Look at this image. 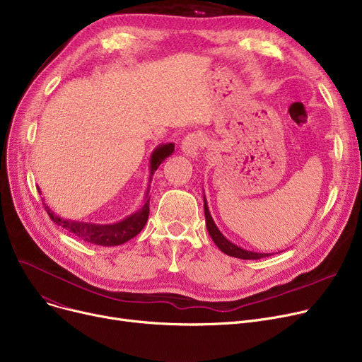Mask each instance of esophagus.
Returning <instances> with one entry per match:
<instances>
[{
    "label": "esophagus",
    "instance_id": "esophagus-1",
    "mask_svg": "<svg viewBox=\"0 0 362 362\" xmlns=\"http://www.w3.org/2000/svg\"><path fill=\"white\" fill-rule=\"evenodd\" d=\"M202 145H204V136L201 133H191V135L185 136V139L182 141V151L183 154L191 157V158H198V156L201 154L202 151Z\"/></svg>",
    "mask_w": 362,
    "mask_h": 362
}]
</instances>
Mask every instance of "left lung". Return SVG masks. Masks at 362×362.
I'll use <instances>...</instances> for the list:
<instances>
[{
	"instance_id": "obj_1",
	"label": "left lung",
	"mask_w": 362,
	"mask_h": 362,
	"mask_svg": "<svg viewBox=\"0 0 362 362\" xmlns=\"http://www.w3.org/2000/svg\"><path fill=\"white\" fill-rule=\"evenodd\" d=\"M204 214H205V224H206V230L208 233H210L211 239L214 240V243L217 245V248L227 254L230 257H235V258H240V259H259V258H265L269 257L272 254H265V252H255V251H248V250H243L240 248V246H238L236 243L230 242L229 239H227L217 227V224L214 223L213 217H211V213H210V208H208V202H206V198H205V194H204Z\"/></svg>"
}]
</instances>
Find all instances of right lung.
<instances>
[{"mask_svg": "<svg viewBox=\"0 0 362 362\" xmlns=\"http://www.w3.org/2000/svg\"><path fill=\"white\" fill-rule=\"evenodd\" d=\"M175 144H161L158 145L149 157V177H148V187L145 192L144 205L139 208L136 213L127 216L126 218L117 221V223H110V224H98V223H86V221H76L64 218L59 214H55L51 208L44 202L45 210L51 220L59 226L64 227V229L76 236H79L85 242L93 243V245H101V246H117L122 245L132 238H135L148 221L149 216V183L154 176L156 170L160 167V164L173 154ZM37 192L41 194V189L37 187Z\"/></svg>", "mask_w": 362, "mask_h": 362, "instance_id": "obj_1", "label": "right lung"}]
</instances>
